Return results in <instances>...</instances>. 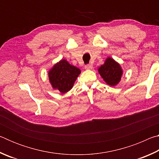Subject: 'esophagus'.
Masks as SVG:
<instances>
[{
  "label": "esophagus",
  "instance_id": "esophagus-1",
  "mask_svg": "<svg viewBox=\"0 0 159 159\" xmlns=\"http://www.w3.org/2000/svg\"><path fill=\"white\" fill-rule=\"evenodd\" d=\"M93 65L92 64H87V65H85V69H93Z\"/></svg>",
  "mask_w": 159,
  "mask_h": 159
}]
</instances>
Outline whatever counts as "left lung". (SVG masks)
I'll list each match as a JSON object with an SVG mask.
<instances>
[{"instance_id":"1","label":"left lung","mask_w":159,"mask_h":159,"mask_svg":"<svg viewBox=\"0 0 159 159\" xmlns=\"http://www.w3.org/2000/svg\"><path fill=\"white\" fill-rule=\"evenodd\" d=\"M98 69L99 75L109 85L116 86L121 80L123 74L122 67L111 57H107Z\"/></svg>"}]
</instances>
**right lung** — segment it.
I'll return each instance as SVG.
<instances>
[{
	"label": "right lung",
	"mask_w": 159,
	"mask_h": 159,
	"mask_svg": "<svg viewBox=\"0 0 159 159\" xmlns=\"http://www.w3.org/2000/svg\"><path fill=\"white\" fill-rule=\"evenodd\" d=\"M80 69L71 65L66 60H61L54 64L48 71V79L53 90L64 94L71 89Z\"/></svg>",
	"instance_id": "obj_1"
}]
</instances>
